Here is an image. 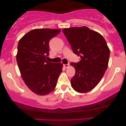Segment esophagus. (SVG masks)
I'll list each match as a JSON object with an SVG mask.
<instances>
[{
    "mask_svg": "<svg viewBox=\"0 0 126 126\" xmlns=\"http://www.w3.org/2000/svg\"><path fill=\"white\" fill-rule=\"evenodd\" d=\"M63 66H64L65 68H67V67H69V64H63Z\"/></svg>",
    "mask_w": 126,
    "mask_h": 126,
    "instance_id": "esophagus-1",
    "label": "esophagus"
}]
</instances>
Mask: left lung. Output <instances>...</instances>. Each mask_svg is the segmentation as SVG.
Listing matches in <instances>:
<instances>
[{"label": "left lung", "instance_id": "8db88e82", "mask_svg": "<svg viewBox=\"0 0 126 126\" xmlns=\"http://www.w3.org/2000/svg\"><path fill=\"white\" fill-rule=\"evenodd\" d=\"M62 31L75 54L81 59L77 63H70L75 69L72 86L76 92L86 93L92 90L103 77L110 50L99 33L86 27L64 28Z\"/></svg>", "mask_w": 126, "mask_h": 126}]
</instances>
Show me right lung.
<instances>
[{
  "mask_svg": "<svg viewBox=\"0 0 126 126\" xmlns=\"http://www.w3.org/2000/svg\"><path fill=\"white\" fill-rule=\"evenodd\" d=\"M61 30L35 29L23 36L18 45L16 61L21 77L32 92L46 95L56 88L63 64L46 60L49 41Z\"/></svg>",
  "mask_w": 126,
  "mask_h": 126,
  "instance_id": "obj_1",
  "label": "right lung"
}]
</instances>
